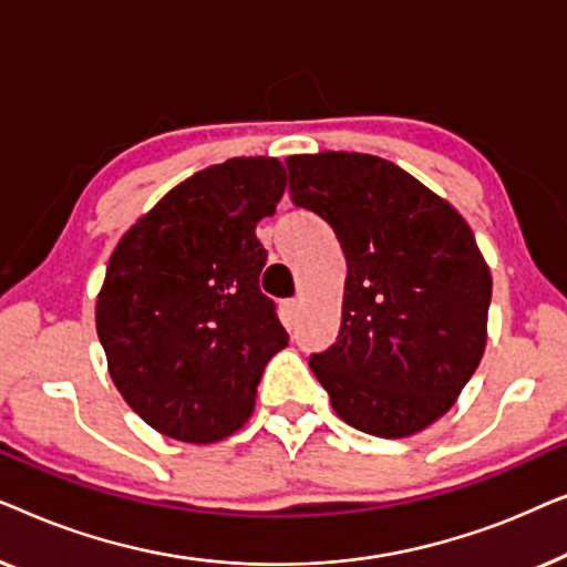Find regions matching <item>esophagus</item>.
Returning a JSON list of instances; mask_svg holds the SVG:
<instances>
[{
    "label": "esophagus",
    "mask_w": 567,
    "mask_h": 567,
    "mask_svg": "<svg viewBox=\"0 0 567 567\" xmlns=\"http://www.w3.org/2000/svg\"><path fill=\"white\" fill-rule=\"evenodd\" d=\"M299 307H301L299 299H289V301H286V309H289V315H297Z\"/></svg>",
    "instance_id": "34e87169"
}]
</instances>
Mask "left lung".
Wrapping results in <instances>:
<instances>
[{"label": "left lung", "mask_w": 567, "mask_h": 567, "mask_svg": "<svg viewBox=\"0 0 567 567\" xmlns=\"http://www.w3.org/2000/svg\"><path fill=\"white\" fill-rule=\"evenodd\" d=\"M286 169L291 200L330 224L348 266L338 340L309 369L353 429L382 439L423 431L485 351L493 281L475 235L374 154H297Z\"/></svg>", "instance_id": "left-lung-1"}]
</instances>
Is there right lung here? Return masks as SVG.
Masks as SVG:
<instances>
[{"label":"right lung","instance_id":"obj_1","mask_svg":"<svg viewBox=\"0 0 567 567\" xmlns=\"http://www.w3.org/2000/svg\"><path fill=\"white\" fill-rule=\"evenodd\" d=\"M286 188L281 162L235 157L177 185L111 255L97 338L123 400L152 429L219 441L250 417L266 363L289 343L260 291L255 237Z\"/></svg>","mask_w":567,"mask_h":567}]
</instances>
